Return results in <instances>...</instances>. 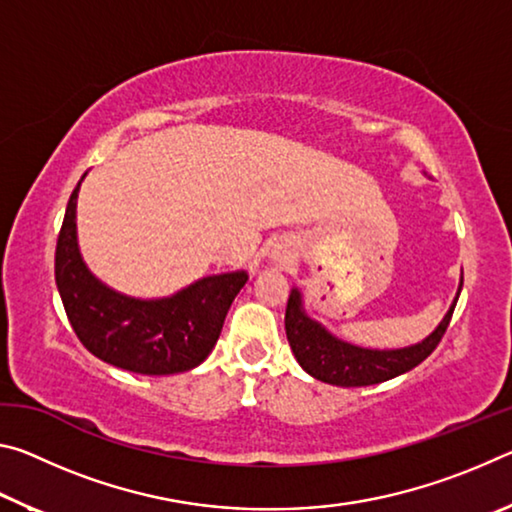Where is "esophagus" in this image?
Returning a JSON list of instances; mask_svg holds the SVG:
<instances>
[{
    "instance_id": "34e87169",
    "label": "esophagus",
    "mask_w": 512,
    "mask_h": 512,
    "mask_svg": "<svg viewBox=\"0 0 512 512\" xmlns=\"http://www.w3.org/2000/svg\"><path fill=\"white\" fill-rule=\"evenodd\" d=\"M289 253H287V250H277V253H275V262L277 264H280V266H284V264H287L289 262Z\"/></svg>"
}]
</instances>
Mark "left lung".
<instances>
[{
    "label": "left lung",
    "mask_w": 512,
    "mask_h": 512,
    "mask_svg": "<svg viewBox=\"0 0 512 512\" xmlns=\"http://www.w3.org/2000/svg\"><path fill=\"white\" fill-rule=\"evenodd\" d=\"M463 277L458 284L456 298L452 307L440 320V325L433 332L422 339L420 343L409 345V348L397 350H372L361 348L339 339L332 332H327L318 320L309 318L305 307H302V293L293 287L287 302V314H284V329H287V339L293 350V357L298 359L302 370L309 372L325 384L332 386H372L388 381L397 375L413 370L418 363H422L429 354L436 350V345L447 332L449 320H452L456 300L461 296Z\"/></svg>",
    "instance_id": "1"
}]
</instances>
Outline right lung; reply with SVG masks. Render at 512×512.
<instances>
[{
  "label": "right lung",
  "mask_w": 512,
  "mask_h": 512,
  "mask_svg": "<svg viewBox=\"0 0 512 512\" xmlns=\"http://www.w3.org/2000/svg\"><path fill=\"white\" fill-rule=\"evenodd\" d=\"M83 178L69 196L56 244V287L79 341L94 357L137 375H176L201 366L248 273L207 275L173 296L151 300L110 289L83 262L79 248L76 198Z\"/></svg>",
  "instance_id": "right-lung-1"
}]
</instances>
